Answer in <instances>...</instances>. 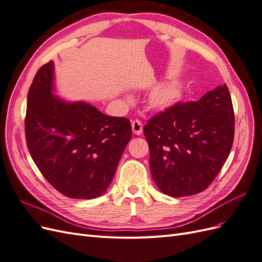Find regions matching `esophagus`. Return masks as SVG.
Returning a JSON list of instances; mask_svg holds the SVG:
<instances>
[{"instance_id": "34e87169", "label": "esophagus", "mask_w": 262, "mask_h": 262, "mask_svg": "<svg viewBox=\"0 0 262 262\" xmlns=\"http://www.w3.org/2000/svg\"><path fill=\"white\" fill-rule=\"evenodd\" d=\"M132 131L134 134H137V136H140L143 132V123H142L139 119H136V120L132 121Z\"/></svg>"}]
</instances>
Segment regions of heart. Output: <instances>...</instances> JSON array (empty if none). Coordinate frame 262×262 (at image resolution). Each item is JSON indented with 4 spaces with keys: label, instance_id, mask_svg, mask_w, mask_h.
<instances>
[{
    "label": "heart",
    "instance_id": "1",
    "mask_svg": "<svg viewBox=\"0 0 262 262\" xmlns=\"http://www.w3.org/2000/svg\"><path fill=\"white\" fill-rule=\"evenodd\" d=\"M182 94L181 84L167 81L158 85L149 95V104L156 109H166L175 105Z\"/></svg>",
    "mask_w": 262,
    "mask_h": 262
}]
</instances>
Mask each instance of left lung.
I'll return each mask as SVG.
<instances>
[{
  "label": "left lung",
  "mask_w": 262,
  "mask_h": 262,
  "mask_svg": "<svg viewBox=\"0 0 262 262\" xmlns=\"http://www.w3.org/2000/svg\"><path fill=\"white\" fill-rule=\"evenodd\" d=\"M235 132L226 84L198 101L178 102L149 119V169L161 191L186 196L207 189L226 162Z\"/></svg>",
  "instance_id": "1"
}]
</instances>
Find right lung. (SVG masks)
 Wrapping results in <instances>:
<instances>
[{"mask_svg": "<svg viewBox=\"0 0 262 262\" xmlns=\"http://www.w3.org/2000/svg\"><path fill=\"white\" fill-rule=\"evenodd\" d=\"M54 64L38 70L28 92L25 134L29 153L49 184L73 199H94L113 181L132 137L130 121L85 101L54 95Z\"/></svg>", "mask_w": 262, "mask_h": 262, "instance_id": "right-lung-1", "label": "right lung"}]
</instances>
